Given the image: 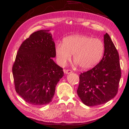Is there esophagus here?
<instances>
[{"label":"esophagus","mask_w":129,"mask_h":129,"mask_svg":"<svg viewBox=\"0 0 129 129\" xmlns=\"http://www.w3.org/2000/svg\"><path fill=\"white\" fill-rule=\"evenodd\" d=\"M64 72L65 73V74H69V73H72V71H71V70H66V69H64Z\"/></svg>","instance_id":"obj_1"}]
</instances>
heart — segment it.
<instances>
[{"label":"heart","mask_w":129,"mask_h":129,"mask_svg":"<svg viewBox=\"0 0 129 129\" xmlns=\"http://www.w3.org/2000/svg\"><path fill=\"white\" fill-rule=\"evenodd\" d=\"M104 44L99 39L84 35H75L63 39V44L55 47L57 62L64 66L73 54L75 64L82 69H89L95 66L103 56Z\"/></svg>","instance_id":"obj_1"}]
</instances>
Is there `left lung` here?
<instances>
[{"mask_svg":"<svg viewBox=\"0 0 129 129\" xmlns=\"http://www.w3.org/2000/svg\"><path fill=\"white\" fill-rule=\"evenodd\" d=\"M102 60L89 71L81 73L77 93L85 105L97 106L113 99L118 92L121 77L119 54L110 36H104Z\"/></svg>","mask_w":129,"mask_h":129,"instance_id":"8db88e82","label":"left lung"}]
</instances>
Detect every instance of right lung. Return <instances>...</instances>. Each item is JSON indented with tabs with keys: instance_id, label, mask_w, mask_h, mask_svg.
Wrapping results in <instances>:
<instances>
[{
	"instance_id": "1",
	"label": "right lung",
	"mask_w": 129,
	"mask_h": 129,
	"mask_svg": "<svg viewBox=\"0 0 129 129\" xmlns=\"http://www.w3.org/2000/svg\"><path fill=\"white\" fill-rule=\"evenodd\" d=\"M49 30H38L24 41L12 67L16 93L34 106L52 101L56 85L64 75L53 60L55 44Z\"/></svg>"
}]
</instances>
